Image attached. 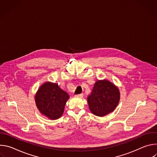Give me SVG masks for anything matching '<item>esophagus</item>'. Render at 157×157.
Returning a JSON list of instances; mask_svg holds the SVG:
<instances>
[{
	"mask_svg": "<svg viewBox=\"0 0 157 157\" xmlns=\"http://www.w3.org/2000/svg\"><path fill=\"white\" fill-rule=\"evenodd\" d=\"M75 96L76 97H79V98H82L83 96V94L81 93V94H76Z\"/></svg>",
	"mask_w": 157,
	"mask_h": 157,
	"instance_id": "1",
	"label": "esophagus"
}]
</instances>
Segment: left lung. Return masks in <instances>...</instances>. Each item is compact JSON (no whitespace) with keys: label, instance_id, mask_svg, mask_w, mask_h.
<instances>
[{"label":"left lung","instance_id":"left-lung-1","mask_svg":"<svg viewBox=\"0 0 157 157\" xmlns=\"http://www.w3.org/2000/svg\"><path fill=\"white\" fill-rule=\"evenodd\" d=\"M120 100L118 87L109 81L99 80L87 97L89 109L95 116L103 117L114 110Z\"/></svg>","mask_w":157,"mask_h":157}]
</instances>
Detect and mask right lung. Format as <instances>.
<instances>
[{
    "mask_svg": "<svg viewBox=\"0 0 157 157\" xmlns=\"http://www.w3.org/2000/svg\"><path fill=\"white\" fill-rule=\"evenodd\" d=\"M35 98L36 107L41 114L55 120L63 115L70 96L58 84L47 82L40 87Z\"/></svg>",
    "mask_w": 157,
    "mask_h": 157,
    "instance_id": "add662e5",
    "label": "right lung"
}]
</instances>
